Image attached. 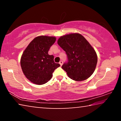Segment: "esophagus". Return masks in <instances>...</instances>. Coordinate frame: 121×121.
<instances>
[{"label":"esophagus","instance_id":"esophagus-1","mask_svg":"<svg viewBox=\"0 0 121 121\" xmlns=\"http://www.w3.org/2000/svg\"><path fill=\"white\" fill-rule=\"evenodd\" d=\"M59 63H60V65L61 66H62V65H63V61H60V62H59Z\"/></svg>","mask_w":121,"mask_h":121}]
</instances>
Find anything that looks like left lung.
<instances>
[{"label":"left lung","instance_id":"obj_1","mask_svg":"<svg viewBox=\"0 0 121 121\" xmlns=\"http://www.w3.org/2000/svg\"><path fill=\"white\" fill-rule=\"evenodd\" d=\"M58 44L64 50L68 61L62 65L68 77L76 81H82L93 74L97 63L95 49L84 37L78 33L61 36Z\"/></svg>","mask_w":121,"mask_h":121}]
</instances>
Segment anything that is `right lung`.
Returning a JSON list of instances; mask_svg holds the SVG:
<instances>
[{
    "mask_svg": "<svg viewBox=\"0 0 121 121\" xmlns=\"http://www.w3.org/2000/svg\"><path fill=\"white\" fill-rule=\"evenodd\" d=\"M56 37L40 36L32 40L24 50L20 60L22 71L30 82L42 85L52 77L54 70L60 66L54 61V56L48 52Z\"/></svg>",
    "mask_w": 121,
    "mask_h": 121,
    "instance_id": "1",
    "label": "right lung"
}]
</instances>
